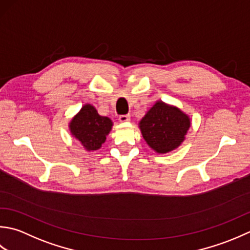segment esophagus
Returning <instances> with one entry per match:
<instances>
[{
    "label": "esophagus",
    "mask_w": 250,
    "mask_h": 250,
    "mask_svg": "<svg viewBox=\"0 0 250 250\" xmlns=\"http://www.w3.org/2000/svg\"><path fill=\"white\" fill-rule=\"evenodd\" d=\"M120 122H128L130 120V115L129 114H124V115H120L119 116Z\"/></svg>",
    "instance_id": "esophagus-1"
}]
</instances>
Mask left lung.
Instances as JSON below:
<instances>
[{
  "label": "left lung",
  "instance_id": "1",
  "mask_svg": "<svg viewBox=\"0 0 250 250\" xmlns=\"http://www.w3.org/2000/svg\"><path fill=\"white\" fill-rule=\"evenodd\" d=\"M190 124L189 116L176 106L157 101L142 118L139 127L152 149L157 153H167L181 145Z\"/></svg>",
  "mask_w": 250,
  "mask_h": 250
}]
</instances>
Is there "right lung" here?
I'll list each match as a JSON object with an SVG mask.
<instances>
[{
	"mask_svg": "<svg viewBox=\"0 0 250 250\" xmlns=\"http://www.w3.org/2000/svg\"><path fill=\"white\" fill-rule=\"evenodd\" d=\"M112 121L101 116L91 104H85L70 122V130L87 151L100 149L112 128Z\"/></svg>",
	"mask_w": 250,
	"mask_h": 250,
	"instance_id": "obj_1",
	"label": "right lung"
}]
</instances>
